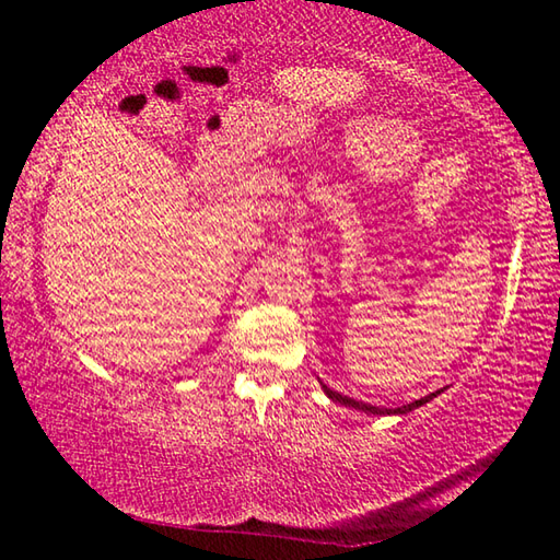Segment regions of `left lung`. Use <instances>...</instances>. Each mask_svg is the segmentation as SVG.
Here are the masks:
<instances>
[{"label": "left lung", "mask_w": 560, "mask_h": 560, "mask_svg": "<svg viewBox=\"0 0 560 560\" xmlns=\"http://www.w3.org/2000/svg\"><path fill=\"white\" fill-rule=\"evenodd\" d=\"M324 390H326V395L330 397V400H336V402L346 405V407H355V410H363V412H373V415H405V412L415 410V407L430 402L432 397H438V393H432V395H428V397H420V400H415V402H410V405H402V407H395V410H387V407H375V405L353 400V397L340 395V393H336V390H330V387H326V385H324Z\"/></svg>", "instance_id": "8db88e82"}]
</instances>
